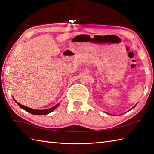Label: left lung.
Returning <instances> with one entry per match:
<instances>
[{
  "label": "left lung",
  "mask_w": 154,
  "mask_h": 154,
  "mask_svg": "<svg viewBox=\"0 0 154 154\" xmlns=\"http://www.w3.org/2000/svg\"><path fill=\"white\" fill-rule=\"evenodd\" d=\"M136 105H137V104H136ZM135 106H134V107H132V108H131V109H129V111H130V110H131V109H134V107H135ZM127 112H128V111H127Z\"/></svg>",
  "instance_id": "left-lung-1"
}]
</instances>
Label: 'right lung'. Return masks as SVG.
I'll return each instance as SVG.
<instances>
[{"label": "right lung", "mask_w": 154, "mask_h": 154, "mask_svg": "<svg viewBox=\"0 0 154 154\" xmlns=\"http://www.w3.org/2000/svg\"><path fill=\"white\" fill-rule=\"evenodd\" d=\"M14 101H16V103L18 104V105H19V106L20 108H22L23 109L25 110L26 111H27V112H29V113H31V114H33V115H39V116H40V115H47V114L50 113L51 112H52V111H53L55 109H57V108L59 106V105H60V103H58V104H57L56 105H55V106H53V107L49 108V109L39 110V109H32V108H30L29 107L25 106V105H21L19 103H18V102L16 100H15V99H14Z\"/></svg>", "instance_id": "add662e5"}]
</instances>
